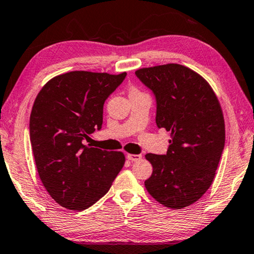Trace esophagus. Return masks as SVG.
<instances>
[{
  "mask_svg": "<svg viewBox=\"0 0 254 254\" xmlns=\"http://www.w3.org/2000/svg\"><path fill=\"white\" fill-rule=\"evenodd\" d=\"M127 159L130 160V161L135 162V161H139L142 159V155L140 154H127Z\"/></svg>",
  "mask_w": 254,
  "mask_h": 254,
  "instance_id": "1",
  "label": "esophagus"
}]
</instances>
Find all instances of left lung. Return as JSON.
<instances>
[{"instance_id": "obj_1", "label": "left lung", "mask_w": 254, "mask_h": 254, "mask_svg": "<svg viewBox=\"0 0 254 254\" xmlns=\"http://www.w3.org/2000/svg\"><path fill=\"white\" fill-rule=\"evenodd\" d=\"M135 75L155 97L158 128L171 131L166 154L145 155L153 173L144 184L167 208H185L211 186L224 151L219 101L206 80L184 65L143 68Z\"/></svg>"}]
</instances>
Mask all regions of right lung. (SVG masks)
<instances>
[{
  "instance_id": "add662e5",
  "label": "right lung",
  "mask_w": 254,
  "mask_h": 254,
  "mask_svg": "<svg viewBox=\"0 0 254 254\" xmlns=\"http://www.w3.org/2000/svg\"><path fill=\"white\" fill-rule=\"evenodd\" d=\"M126 75L70 71L49 80L36 96L29 120L35 163L51 197L64 208H89L123 169V152L84 145L83 140L102 128L105 100Z\"/></svg>"
}]
</instances>
